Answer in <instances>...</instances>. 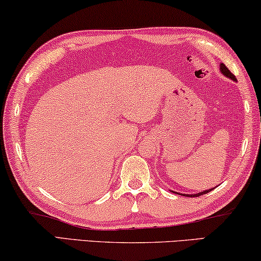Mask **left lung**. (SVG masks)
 Listing matches in <instances>:
<instances>
[{
	"label": "left lung",
	"mask_w": 261,
	"mask_h": 261,
	"mask_svg": "<svg viewBox=\"0 0 261 261\" xmlns=\"http://www.w3.org/2000/svg\"><path fill=\"white\" fill-rule=\"evenodd\" d=\"M220 71H221V73H222L224 77L230 78V80H233L234 82H237V78H235L234 74L231 73L229 70H228V67L224 65L223 63L220 64ZM212 190H214V188L213 189H208V190H204V191H201V192H196V194H180V192H176V191H173V190H171V192H173V194L181 195V196H187V197H198V196H201V195L208 194V192H210Z\"/></svg>",
	"instance_id": "8db88e82"
}]
</instances>
